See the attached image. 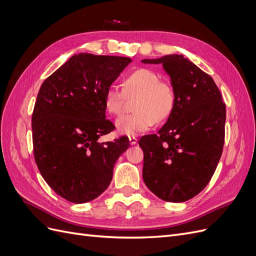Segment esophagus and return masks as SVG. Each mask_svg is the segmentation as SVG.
<instances>
[{"instance_id": "34e87169", "label": "esophagus", "mask_w": 256, "mask_h": 256, "mask_svg": "<svg viewBox=\"0 0 256 256\" xmlns=\"http://www.w3.org/2000/svg\"><path fill=\"white\" fill-rule=\"evenodd\" d=\"M130 145H136L138 143V138L136 136H129Z\"/></svg>"}]
</instances>
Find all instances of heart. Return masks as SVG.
Instances as JSON below:
<instances>
[{
    "mask_svg": "<svg viewBox=\"0 0 256 256\" xmlns=\"http://www.w3.org/2000/svg\"><path fill=\"white\" fill-rule=\"evenodd\" d=\"M126 97H136L132 114L122 115L115 122L120 134L134 136L150 129L154 122H162L172 114L175 106V94L171 85L160 81V76L152 69H136L126 76L122 90L110 85L104 94L106 111L118 115Z\"/></svg>",
    "mask_w": 256,
    "mask_h": 256,
    "instance_id": "b5f03b06",
    "label": "heart"
}]
</instances>
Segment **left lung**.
I'll use <instances>...</instances> for the list:
<instances>
[{
  "label": "left lung",
  "instance_id": "left-lung-1",
  "mask_svg": "<svg viewBox=\"0 0 256 256\" xmlns=\"http://www.w3.org/2000/svg\"><path fill=\"white\" fill-rule=\"evenodd\" d=\"M162 64L175 94V106L157 134L141 138L143 180L154 196L182 203L196 196L212 177L220 160L226 104L210 76L184 56L142 60Z\"/></svg>",
  "mask_w": 256,
  "mask_h": 256
}]
</instances>
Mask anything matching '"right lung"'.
I'll return each instance as SVG.
<instances>
[{
    "label": "right lung",
    "mask_w": 256,
    "mask_h": 256,
    "mask_svg": "<svg viewBox=\"0 0 256 256\" xmlns=\"http://www.w3.org/2000/svg\"><path fill=\"white\" fill-rule=\"evenodd\" d=\"M131 62L76 54L38 92L32 116L35 161L50 188L69 202L88 203L102 194L129 147L126 136L106 143L98 138L115 128L106 118V90Z\"/></svg>",
    "instance_id": "right-lung-1"
}]
</instances>
